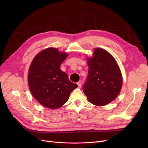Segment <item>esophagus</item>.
<instances>
[{
  "label": "esophagus",
  "instance_id": "obj_1",
  "mask_svg": "<svg viewBox=\"0 0 148 148\" xmlns=\"http://www.w3.org/2000/svg\"><path fill=\"white\" fill-rule=\"evenodd\" d=\"M77 84H78V86L79 88H81V86H82V81H79L78 82H77Z\"/></svg>",
  "mask_w": 148,
  "mask_h": 148
}]
</instances>
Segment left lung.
Wrapping results in <instances>:
<instances>
[{
	"label": "left lung",
	"mask_w": 148,
	"mask_h": 148,
	"mask_svg": "<svg viewBox=\"0 0 148 148\" xmlns=\"http://www.w3.org/2000/svg\"><path fill=\"white\" fill-rule=\"evenodd\" d=\"M88 74L83 90L89 101L98 106L113 101L121 91L122 78L116 60L107 51L95 49L88 59Z\"/></svg>",
	"instance_id": "8db88e82"
}]
</instances>
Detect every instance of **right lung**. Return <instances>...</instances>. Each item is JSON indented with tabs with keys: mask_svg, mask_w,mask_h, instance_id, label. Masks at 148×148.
Segmentation results:
<instances>
[{
	"mask_svg": "<svg viewBox=\"0 0 148 148\" xmlns=\"http://www.w3.org/2000/svg\"><path fill=\"white\" fill-rule=\"evenodd\" d=\"M68 54L48 48L38 53L31 64L28 74L30 90L42 106L55 109L63 106L78 85L70 82L60 66Z\"/></svg>",
	"mask_w": 148,
	"mask_h": 148,
	"instance_id": "add662e5",
	"label": "right lung"
}]
</instances>
